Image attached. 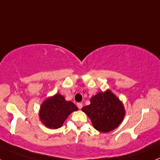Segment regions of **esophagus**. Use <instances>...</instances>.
<instances>
[{"label":"esophagus","mask_w":160,"mask_h":160,"mask_svg":"<svg viewBox=\"0 0 160 160\" xmlns=\"http://www.w3.org/2000/svg\"><path fill=\"white\" fill-rule=\"evenodd\" d=\"M77 107H78L79 109H81V108H83V104H82V103H80V102L77 103Z\"/></svg>","instance_id":"34e87169"}]
</instances>
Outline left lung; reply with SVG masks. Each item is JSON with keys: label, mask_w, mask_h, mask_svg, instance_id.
<instances>
[{"label": "left lung", "mask_w": 160, "mask_h": 160, "mask_svg": "<svg viewBox=\"0 0 160 160\" xmlns=\"http://www.w3.org/2000/svg\"><path fill=\"white\" fill-rule=\"evenodd\" d=\"M90 102L82 111L88 115L97 131L109 132L122 122L125 114L124 106L110 90L96 94L90 99Z\"/></svg>", "instance_id": "left-lung-1"}]
</instances>
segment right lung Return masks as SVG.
<instances>
[{"label": "right lung", "mask_w": 160, "mask_h": 160, "mask_svg": "<svg viewBox=\"0 0 160 160\" xmlns=\"http://www.w3.org/2000/svg\"><path fill=\"white\" fill-rule=\"evenodd\" d=\"M78 109L71 101H66L60 94L48 98L40 108V120L49 128H59L62 126L68 115Z\"/></svg>", "instance_id": "right-lung-1"}]
</instances>
